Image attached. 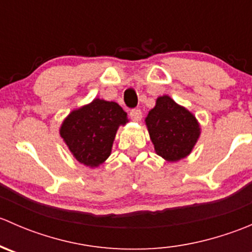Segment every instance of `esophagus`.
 Wrapping results in <instances>:
<instances>
[{"label": "esophagus", "mask_w": 252, "mask_h": 252, "mask_svg": "<svg viewBox=\"0 0 252 252\" xmlns=\"http://www.w3.org/2000/svg\"><path fill=\"white\" fill-rule=\"evenodd\" d=\"M129 116H130V118L133 119L134 122H140L142 118L141 111L138 110V108H135V110H131L130 113H129Z\"/></svg>", "instance_id": "1"}]
</instances>
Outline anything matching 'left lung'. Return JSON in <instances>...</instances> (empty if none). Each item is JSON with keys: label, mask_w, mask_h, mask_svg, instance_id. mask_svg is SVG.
<instances>
[{"label": "left lung", "mask_w": 252, "mask_h": 252, "mask_svg": "<svg viewBox=\"0 0 252 252\" xmlns=\"http://www.w3.org/2000/svg\"><path fill=\"white\" fill-rule=\"evenodd\" d=\"M145 122L155 151L168 162L190 155L201 133L194 114L167 95L157 98Z\"/></svg>", "instance_id": "obj_1"}]
</instances>
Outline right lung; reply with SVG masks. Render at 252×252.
I'll return each mask as SVG.
<instances>
[{"mask_svg": "<svg viewBox=\"0 0 252 252\" xmlns=\"http://www.w3.org/2000/svg\"><path fill=\"white\" fill-rule=\"evenodd\" d=\"M128 122L118 103L95 98L68 114L60 134L77 161L95 168L108 158L119 126Z\"/></svg>", "mask_w": 252, "mask_h": 252, "instance_id": "add662e5", "label": "right lung"}]
</instances>
